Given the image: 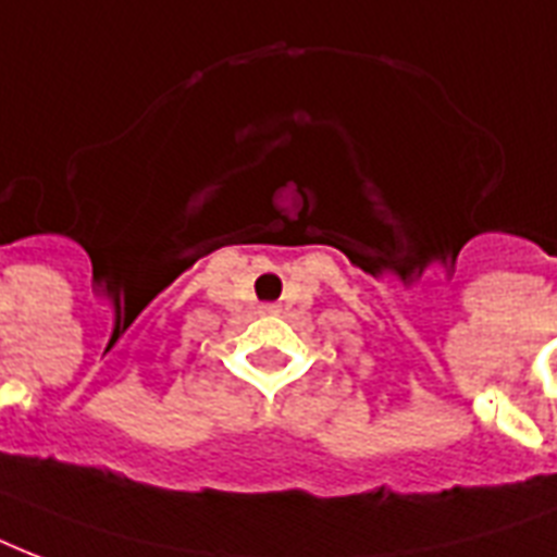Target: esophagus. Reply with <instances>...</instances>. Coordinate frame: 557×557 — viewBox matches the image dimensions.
<instances>
[{"instance_id":"esophagus-1","label":"esophagus","mask_w":557,"mask_h":557,"mask_svg":"<svg viewBox=\"0 0 557 557\" xmlns=\"http://www.w3.org/2000/svg\"><path fill=\"white\" fill-rule=\"evenodd\" d=\"M261 313H278V305H261Z\"/></svg>"}]
</instances>
